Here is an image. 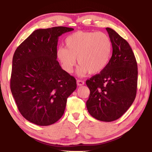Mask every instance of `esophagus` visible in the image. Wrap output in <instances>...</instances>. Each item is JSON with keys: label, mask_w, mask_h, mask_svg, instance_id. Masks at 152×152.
I'll list each match as a JSON object with an SVG mask.
<instances>
[{"label": "esophagus", "mask_w": 152, "mask_h": 152, "mask_svg": "<svg viewBox=\"0 0 152 152\" xmlns=\"http://www.w3.org/2000/svg\"><path fill=\"white\" fill-rule=\"evenodd\" d=\"M84 84V82L83 80H77V85L78 86H82Z\"/></svg>", "instance_id": "1"}]
</instances>
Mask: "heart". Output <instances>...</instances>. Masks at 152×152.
Listing matches in <instances>:
<instances>
[{
    "instance_id": "b5f03b06",
    "label": "heart",
    "mask_w": 152,
    "mask_h": 152,
    "mask_svg": "<svg viewBox=\"0 0 152 152\" xmlns=\"http://www.w3.org/2000/svg\"><path fill=\"white\" fill-rule=\"evenodd\" d=\"M65 48H59L56 55L64 70L73 72L76 58L80 64L78 74L84 76L88 72L97 74L106 68L111 57L113 43L102 32L77 31L65 40Z\"/></svg>"
}]
</instances>
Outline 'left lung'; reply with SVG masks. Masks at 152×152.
I'll list each match as a JSON object with an SVG mask.
<instances>
[{
  "label": "left lung",
  "mask_w": 152,
  "mask_h": 152,
  "mask_svg": "<svg viewBox=\"0 0 152 152\" xmlns=\"http://www.w3.org/2000/svg\"><path fill=\"white\" fill-rule=\"evenodd\" d=\"M106 30L113 43V54L106 68L86 82L90 89L86 107L95 119L110 122L121 117L134 101L138 72L128 42L110 28Z\"/></svg>",
  "instance_id": "8db88e82"
}]
</instances>
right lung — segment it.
Wrapping results in <instances>:
<instances>
[{"label":"right lung","instance_id":"add662e5","mask_svg":"<svg viewBox=\"0 0 152 152\" xmlns=\"http://www.w3.org/2000/svg\"><path fill=\"white\" fill-rule=\"evenodd\" d=\"M74 29L55 27L33 31L15 50L11 91L18 109L29 122L53 124L62 117L76 80L57 61L58 38Z\"/></svg>","mask_w":152,"mask_h":152}]
</instances>
